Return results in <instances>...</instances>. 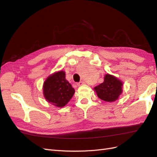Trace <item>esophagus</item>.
I'll return each mask as SVG.
<instances>
[{"instance_id":"esophagus-1","label":"esophagus","mask_w":157,"mask_h":157,"mask_svg":"<svg viewBox=\"0 0 157 157\" xmlns=\"http://www.w3.org/2000/svg\"><path fill=\"white\" fill-rule=\"evenodd\" d=\"M84 84V82H82V81H80V82H79L78 84H77V85L78 86H81V85H82V84Z\"/></svg>"}]
</instances>
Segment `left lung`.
Listing matches in <instances>:
<instances>
[{
    "mask_svg": "<svg viewBox=\"0 0 157 157\" xmlns=\"http://www.w3.org/2000/svg\"><path fill=\"white\" fill-rule=\"evenodd\" d=\"M122 82L115 76L107 74L104 81L94 88L99 98L107 102H113L118 99L122 92Z\"/></svg>",
    "mask_w": 157,
    "mask_h": 157,
    "instance_id": "obj_1",
    "label": "left lung"
}]
</instances>
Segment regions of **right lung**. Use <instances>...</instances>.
<instances>
[{
  "label": "right lung",
  "instance_id": "obj_1",
  "mask_svg": "<svg viewBox=\"0 0 157 157\" xmlns=\"http://www.w3.org/2000/svg\"><path fill=\"white\" fill-rule=\"evenodd\" d=\"M75 91L65 78V73L58 71L50 75L43 84V94L46 101L58 107L67 105Z\"/></svg>",
  "mask_w": 157,
  "mask_h": 157
}]
</instances>
